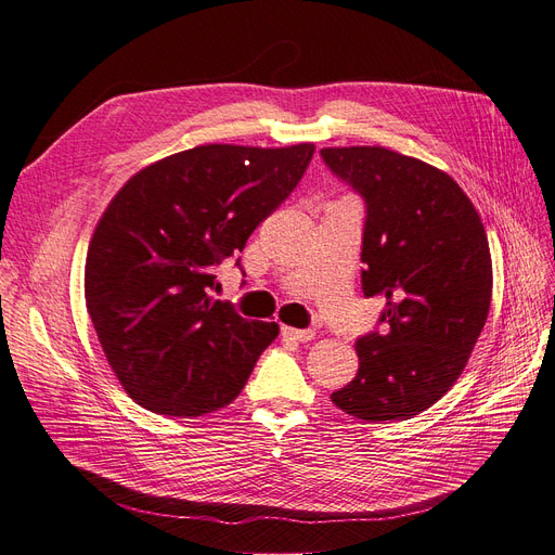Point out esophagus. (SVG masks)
<instances>
[{"instance_id": "1", "label": "esophagus", "mask_w": 555, "mask_h": 555, "mask_svg": "<svg viewBox=\"0 0 555 555\" xmlns=\"http://www.w3.org/2000/svg\"><path fill=\"white\" fill-rule=\"evenodd\" d=\"M282 335L289 340L296 343H310L314 338V331L312 328H292V326H282Z\"/></svg>"}]
</instances>
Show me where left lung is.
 <instances>
[{
	"instance_id": "1",
	"label": "left lung",
	"mask_w": 555,
	"mask_h": 555,
	"mask_svg": "<svg viewBox=\"0 0 555 555\" xmlns=\"http://www.w3.org/2000/svg\"><path fill=\"white\" fill-rule=\"evenodd\" d=\"M319 155L363 198L361 287L386 298L384 328L357 340L359 373L331 400L363 422L412 418L461 377L489 317V238L459 182L422 159L379 145Z\"/></svg>"
}]
</instances>
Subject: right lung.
Masks as SVG:
<instances>
[{"label":"right lung","instance_id":"obj_1","mask_svg":"<svg viewBox=\"0 0 555 555\" xmlns=\"http://www.w3.org/2000/svg\"><path fill=\"white\" fill-rule=\"evenodd\" d=\"M312 155V143L198 145L115 194L90 241L86 300L113 373L141 408L192 418L243 391L280 326L215 300V266L243 251Z\"/></svg>","mask_w":555,"mask_h":555}]
</instances>
